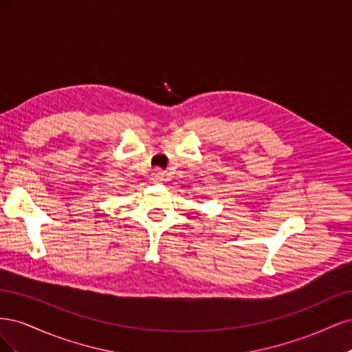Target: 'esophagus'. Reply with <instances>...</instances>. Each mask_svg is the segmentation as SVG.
Returning <instances> with one entry per match:
<instances>
[{
    "mask_svg": "<svg viewBox=\"0 0 352 352\" xmlns=\"http://www.w3.org/2000/svg\"><path fill=\"white\" fill-rule=\"evenodd\" d=\"M151 179L154 180V182H163V180H164V172H162V170H158V168L153 170Z\"/></svg>",
    "mask_w": 352,
    "mask_h": 352,
    "instance_id": "obj_1",
    "label": "esophagus"
}]
</instances>
